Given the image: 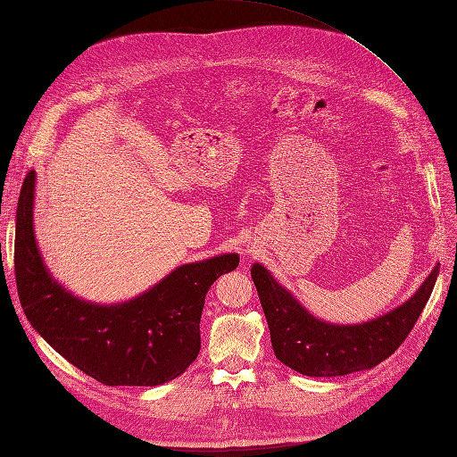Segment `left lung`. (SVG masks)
<instances>
[{"mask_svg":"<svg viewBox=\"0 0 457 457\" xmlns=\"http://www.w3.org/2000/svg\"><path fill=\"white\" fill-rule=\"evenodd\" d=\"M438 269L440 265L404 305L354 326L318 320L276 284L265 267L253 265L252 278L267 316L276 358L303 376L336 378L378 366L404 343L433 294Z\"/></svg>","mask_w":457,"mask_h":457,"instance_id":"1","label":"left lung"}]
</instances>
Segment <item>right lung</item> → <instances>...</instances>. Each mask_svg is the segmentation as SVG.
Instances as JSON below:
<instances>
[{"label":"right lung","mask_w":457,"mask_h":457,"mask_svg":"<svg viewBox=\"0 0 457 457\" xmlns=\"http://www.w3.org/2000/svg\"><path fill=\"white\" fill-rule=\"evenodd\" d=\"M36 173L26 175L17 207L15 278L22 311L37 334L68 362L104 385L154 386L196 361L207 289L238 267L237 253L190 262L143 295L93 305L51 278L32 223Z\"/></svg>","instance_id":"1"}]
</instances>
